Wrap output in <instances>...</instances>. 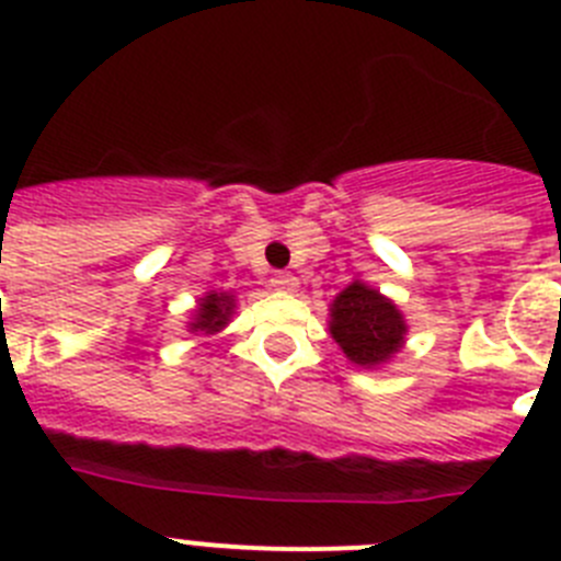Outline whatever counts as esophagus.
Wrapping results in <instances>:
<instances>
[{
	"mask_svg": "<svg viewBox=\"0 0 561 561\" xmlns=\"http://www.w3.org/2000/svg\"><path fill=\"white\" fill-rule=\"evenodd\" d=\"M272 286L277 291H297V277L291 272H275L272 275Z\"/></svg>",
	"mask_w": 561,
	"mask_h": 561,
	"instance_id": "34e87169",
	"label": "esophagus"
}]
</instances>
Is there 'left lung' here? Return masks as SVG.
<instances>
[{
  "label": "left lung",
  "mask_w": 561,
  "mask_h": 561,
  "mask_svg": "<svg viewBox=\"0 0 561 561\" xmlns=\"http://www.w3.org/2000/svg\"><path fill=\"white\" fill-rule=\"evenodd\" d=\"M329 334L356 368L376 370L393 362L408 342L399 306L365 280H351L329 306Z\"/></svg>",
  "instance_id": "left-lung-1"
}]
</instances>
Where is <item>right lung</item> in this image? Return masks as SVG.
<instances>
[{
    "mask_svg": "<svg viewBox=\"0 0 561 561\" xmlns=\"http://www.w3.org/2000/svg\"><path fill=\"white\" fill-rule=\"evenodd\" d=\"M232 314H236V295L210 289L196 300V309L191 311L185 329L196 336H213L230 325Z\"/></svg>",
    "mask_w": 561,
    "mask_h": 561,
    "instance_id": "obj_1",
    "label": "right lung"
}]
</instances>
